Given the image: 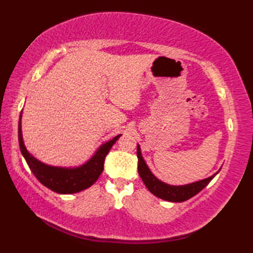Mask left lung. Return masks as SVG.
I'll return each instance as SVG.
<instances>
[{"instance_id":"obj_1","label":"left lung","mask_w":253,"mask_h":253,"mask_svg":"<svg viewBox=\"0 0 253 253\" xmlns=\"http://www.w3.org/2000/svg\"><path fill=\"white\" fill-rule=\"evenodd\" d=\"M136 154L138 158V174H140L144 184H145L149 191L154 195H156L157 198L163 199L165 201H169V202H183V201L191 199L195 194L202 191L206 185L211 182V180H212L219 171L218 170V171L214 173L213 176L200 180V181L197 182H192L184 185H171L161 181V180L156 178L152 173L151 169L148 168L142 156L140 145H137Z\"/></svg>"}]
</instances>
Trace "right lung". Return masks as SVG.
<instances>
[{"label": "right lung", "mask_w": 253, "mask_h": 253, "mask_svg": "<svg viewBox=\"0 0 253 253\" xmlns=\"http://www.w3.org/2000/svg\"><path fill=\"white\" fill-rule=\"evenodd\" d=\"M121 134L102 144L85 164L77 167H56L45 165L35 158L26 148L22 134V116L18 123V142L20 152L27 162L30 170L44 187L60 194H72L89 188L94 184L104 170L105 158L113 144Z\"/></svg>", "instance_id": "add662e5"}]
</instances>
